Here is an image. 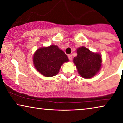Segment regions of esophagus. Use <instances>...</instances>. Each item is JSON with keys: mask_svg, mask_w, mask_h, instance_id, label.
I'll use <instances>...</instances> for the list:
<instances>
[{"mask_svg": "<svg viewBox=\"0 0 123 123\" xmlns=\"http://www.w3.org/2000/svg\"><path fill=\"white\" fill-rule=\"evenodd\" d=\"M68 57L69 60L70 61H71L72 60V55H68Z\"/></svg>", "mask_w": 123, "mask_h": 123, "instance_id": "obj_1", "label": "esophagus"}]
</instances>
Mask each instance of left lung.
I'll return each mask as SVG.
<instances>
[{
    "label": "left lung",
    "instance_id": "1",
    "mask_svg": "<svg viewBox=\"0 0 123 123\" xmlns=\"http://www.w3.org/2000/svg\"><path fill=\"white\" fill-rule=\"evenodd\" d=\"M77 55L73 58L79 74L85 79L94 77L101 68L102 58L100 54L91 52L85 47L77 49Z\"/></svg>",
    "mask_w": 123,
    "mask_h": 123
}]
</instances>
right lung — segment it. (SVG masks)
I'll return each instance as SVG.
<instances>
[{"instance_id": "add662e5", "label": "right lung", "mask_w": 123, "mask_h": 123, "mask_svg": "<svg viewBox=\"0 0 123 123\" xmlns=\"http://www.w3.org/2000/svg\"><path fill=\"white\" fill-rule=\"evenodd\" d=\"M68 61L67 55L55 45L40 48L36 51L33 57L35 68L46 77L57 75L63 63Z\"/></svg>"}]
</instances>
